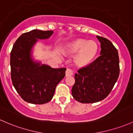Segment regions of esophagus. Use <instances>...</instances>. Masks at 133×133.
<instances>
[{"label":"esophagus","instance_id":"obj_1","mask_svg":"<svg viewBox=\"0 0 133 133\" xmlns=\"http://www.w3.org/2000/svg\"><path fill=\"white\" fill-rule=\"evenodd\" d=\"M73 74V72L71 69L68 68L65 71V76H72Z\"/></svg>","mask_w":133,"mask_h":133}]
</instances>
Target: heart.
<instances>
[{"mask_svg":"<svg viewBox=\"0 0 133 133\" xmlns=\"http://www.w3.org/2000/svg\"><path fill=\"white\" fill-rule=\"evenodd\" d=\"M66 50L69 53L78 51L74 57V61L78 65H84L95 59L98 51V45L95 40L78 39L68 45Z\"/></svg>","mask_w":133,"mask_h":133,"instance_id":"b5f03b06","label":"heart"}]
</instances>
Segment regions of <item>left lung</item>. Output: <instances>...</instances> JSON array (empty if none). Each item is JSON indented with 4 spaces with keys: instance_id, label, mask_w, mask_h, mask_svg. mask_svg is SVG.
<instances>
[{
    "instance_id": "obj_1",
    "label": "left lung",
    "mask_w": 133,
    "mask_h": 133,
    "mask_svg": "<svg viewBox=\"0 0 133 133\" xmlns=\"http://www.w3.org/2000/svg\"><path fill=\"white\" fill-rule=\"evenodd\" d=\"M101 45L100 55L92 63L79 69L74 76L72 95L83 103L98 102L112 91L119 75L118 52L110 41L97 36Z\"/></svg>"
}]
</instances>
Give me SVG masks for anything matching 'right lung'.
<instances>
[{
  "label": "right lung",
  "instance_id": "1",
  "mask_svg": "<svg viewBox=\"0 0 133 133\" xmlns=\"http://www.w3.org/2000/svg\"><path fill=\"white\" fill-rule=\"evenodd\" d=\"M53 31L33 30L23 33L16 41L11 53L13 86L24 101L33 104L50 102L57 84L65 76L66 69L53 68L35 59L33 52L38 40H46Z\"/></svg>",
  "mask_w": 133,
  "mask_h": 133
}]
</instances>
